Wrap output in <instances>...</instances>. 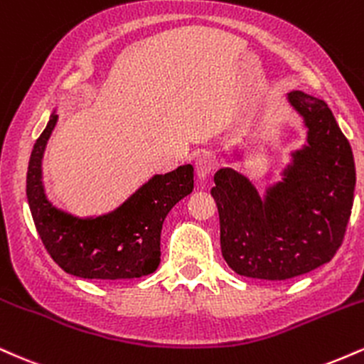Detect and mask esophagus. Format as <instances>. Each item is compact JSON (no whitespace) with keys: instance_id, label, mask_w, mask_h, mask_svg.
<instances>
[{"instance_id":"obj_1","label":"esophagus","mask_w":364,"mask_h":364,"mask_svg":"<svg viewBox=\"0 0 364 364\" xmlns=\"http://www.w3.org/2000/svg\"><path fill=\"white\" fill-rule=\"evenodd\" d=\"M194 170L198 178L204 181V178L209 177V175L213 173V170H215V160H213V156L209 155V153H200V155L196 156Z\"/></svg>"}]
</instances>
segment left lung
I'll return each instance as SVG.
<instances>
[{"label":"left lung","mask_w":364,"mask_h":364,"mask_svg":"<svg viewBox=\"0 0 364 364\" xmlns=\"http://www.w3.org/2000/svg\"><path fill=\"white\" fill-rule=\"evenodd\" d=\"M305 119L309 144L293 155L283 182L264 199L232 168L215 175L223 257L237 274L284 281L314 271L343 245L351 216L356 168L351 144L318 98L291 92Z\"/></svg>","instance_id":"obj_1"}]
</instances>
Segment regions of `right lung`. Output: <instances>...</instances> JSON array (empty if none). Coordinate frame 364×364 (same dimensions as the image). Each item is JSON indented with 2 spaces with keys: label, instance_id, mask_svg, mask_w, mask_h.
Masks as SVG:
<instances>
[{
  "label": "right lung",
  "instance_id": "obj_1",
  "mask_svg": "<svg viewBox=\"0 0 364 364\" xmlns=\"http://www.w3.org/2000/svg\"><path fill=\"white\" fill-rule=\"evenodd\" d=\"M58 115L33 144L27 172V199L46 250L68 274L85 279H132L151 274L160 264V235L166 215L194 187L192 165L155 175L121 208L81 220L59 211L42 187V155Z\"/></svg>",
  "mask_w": 364,
  "mask_h": 364
}]
</instances>
